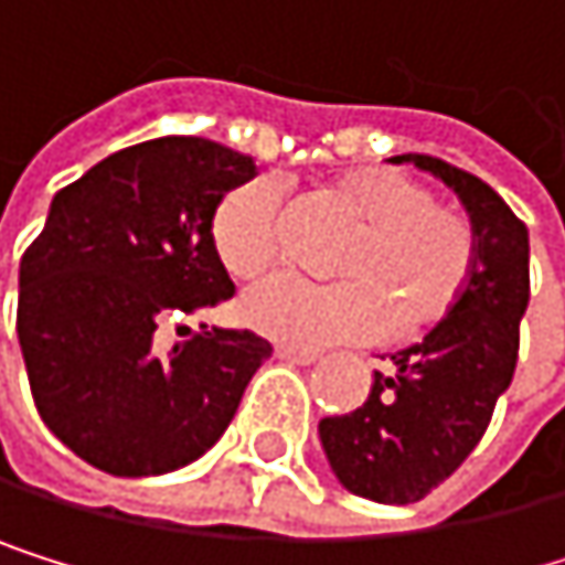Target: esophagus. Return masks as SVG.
I'll return each instance as SVG.
<instances>
[{"label":"esophagus","instance_id":"esophagus-1","mask_svg":"<svg viewBox=\"0 0 565 565\" xmlns=\"http://www.w3.org/2000/svg\"><path fill=\"white\" fill-rule=\"evenodd\" d=\"M274 355H277V359H285V362H295V365H311V362H318V352H311V349H295V345H277Z\"/></svg>","mask_w":565,"mask_h":565}]
</instances>
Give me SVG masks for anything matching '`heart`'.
<instances>
[{
	"label": "heart",
	"instance_id": "obj_1",
	"mask_svg": "<svg viewBox=\"0 0 565 565\" xmlns=\"http://www.w3.org/2000/svg\"><path fill=\"white\" fill-rule=\"evenodd\" d=\"M318 196L355 220L339 250L342 280L274 274L241 298V318L254 332L288 345L369 342L414 332L458 305L471 267V223L434 203L427 182L399 169L369 166L332 179ZM213 250L236 277L267 270L285 241V189L277 179H250L230 189L213 213Z\"/></svg>",
	"mask_w": 565,
	"mask_h": 565
}]
</instances>
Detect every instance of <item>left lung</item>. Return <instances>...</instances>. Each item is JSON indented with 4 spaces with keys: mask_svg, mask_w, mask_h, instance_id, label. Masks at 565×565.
<instances>
[{
    "mask_svg": "<svg viewBox=\"0 0 565 565\" xmlns=\"http://www.w3.org/2000/svg\"><path fill=\"white\" fill-rule=\"evenodd\" d=\"M414 162L458 192L475 226L468 285L434 329L373 373L365 403L324 417L318 440L339 484L380 505H409L461 468L512 383L529 308V230L478 175L430 156Z\"/></svg>",
    "mask_w": 565,
    "mask_h": 565,
    "instance_id": "1",
    "label": "left lung"
}]
</instances>
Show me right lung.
I'll return each mask as SVG.
<instances>
[{"instance_id":"right-lung-1","label":"right lung","mask_w":565,"mask_h":565,"mask_svg":"<svg viewBox=\"0 0 565 565\" xmlns=\"http://www.w3.org/2000/svg\"><path fill=\"white\" fill-rule=\"evenodd\" d=\"M257 175L220 141L166 135L60 189L19 260L15 335L50 434L118 478L169 475L223 437L270 345L206 329L172 349L166 321L233 298L213 213Z\"/></svg>"}]
</instances>
